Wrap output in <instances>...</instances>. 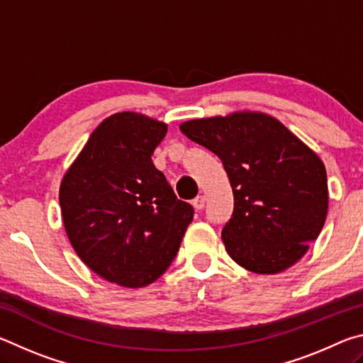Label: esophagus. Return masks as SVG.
<instances>
[{
    "label": "esophagus",
    "mask_w": 363,
    "mask_h": 363,
    "mask_svg": "<svg viewBox=\"0 0 363 363\" xmlns=\"http://www.w3.org/2000/svg\"><path fill=\"white\" fill-rule=\"evenodd\" d=\"M205 203H206V199L203 195H200V196H196V199L192 201V205H194V208L196 211H200V210H203L205 208Z\"/></svg>",
    "instance_id": "34e87169"
}]
</instances>
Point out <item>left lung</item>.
Listing matches in <instances>:
<instances>
[{"instance_id":"1","label":"left lung","mask_w":363,"mask_h":363,"mask_svg":"<svg viewBox=\"0 0 363 363\" xmlns=\"http://www.w3.org/2000/svg\"><path fill=\"white\" fill-rule=\"evenodd\" d=\"M179 128L218 155L229 176L233 213L220 237L232 259L256 274H277L298 262L327 218L322 160L264 113L190 120Z\"/></svg>"}]
</instances>
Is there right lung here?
<instances>
[{
	"label": "right lung",
	"mask_w": 363,
	"mask_h": 363,
	"mask_svg": "<svg viewBox=\"0 0 363 363\" xmlns=\"http://www.w3.org/2000/svg\"><path fill=\"white\" fill-rule=\"evenodd\" d=\"M167 125L121 112L96 128L64 176L67 237L86 266L128 288L155 281L173 262L194 208L177 200L152 153Z\"/></svg>",
	"instance_id": "1"
}]
</instances>
